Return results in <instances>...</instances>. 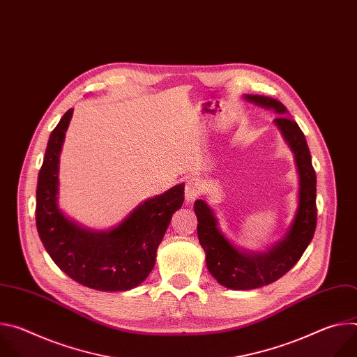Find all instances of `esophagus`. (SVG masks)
Wrapping results in <instances>:
<instances>
[{"label": "esophagus", "instance_id": "34e87169", "mask_svg": "<svg viewBox=\"0 0 357 357\" xmlns=\"http://www.w3.org/2000/svg\"><path fill=\"white\" fill-rule=\"evenodd\" d=\"M203 181L199 178H189L185 183V200L186 203H192L197 199L200 192L203 190Z\"/></svg>", "mask_w": 357, "mask_h": 357}]
</instances>
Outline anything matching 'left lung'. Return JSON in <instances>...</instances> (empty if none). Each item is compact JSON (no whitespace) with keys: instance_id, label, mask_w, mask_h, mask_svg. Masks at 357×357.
Segmentation results:
<instances>
[{"instance_id":"obj_1","label":"left lung","mask_w":357,"mask_h":357,"mask_svg":"<svg viewBox=\"0 0 357 357\" xmlns=\"http://www.w3.org/2000/svg\"><path fill=\"white\" fill-rule=\"evenodd\" d=\"M250 103L278 116L273 124L291 149L298 174V206L284 237L266 251H252L236 245L219 227L215 211L203 199L195 202L197 238L206 252V267L213 278L229 289H254L268 285L285 275L310 245L317 227V175L311 152L299 126L289 117L281 101L244 94Z\"/></svg>"}]
</instances>
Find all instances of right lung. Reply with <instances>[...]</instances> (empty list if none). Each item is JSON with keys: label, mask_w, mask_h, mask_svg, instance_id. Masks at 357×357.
I'll list each match as a JSON object with an SVG mask.
<instances>
[{"label": "right lung", "mask_w": 357, "mask_h": 357, "mask_svg": "<svg viewBox=\"0 0 357 357\" xmlns=\"http://www.w3.org/2000/svg\"><path fill=\"white\" fill-rule=\"evenodd\" d=\"M73 109L47 141L36 188V227L47 254L76 282L97 291H128L152 271L172 215L183 203L185 183L149 197L117 226L89 229L59 208V164Z\"/></svg>", "instance_id": "1"}]
</instances>
